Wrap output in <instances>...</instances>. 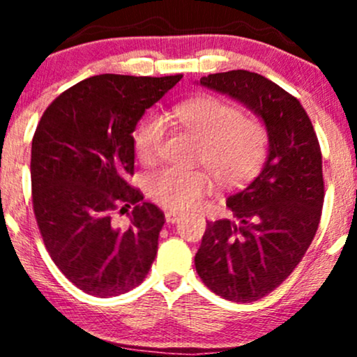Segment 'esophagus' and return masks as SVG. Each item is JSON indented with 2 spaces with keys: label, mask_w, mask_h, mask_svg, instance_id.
Instances as JSON below:
<instances>
[{
  "label": "esophagus",
  "mask_w": 357,
  "mask_h": 357,
  "mask_svg": "<svg viewBox=\"0 0 357 357\" xmlns=\"http://www.w3.org/2000/svg\"><path fill=\"white\" fill-rule=\"evenodd\" d=\"M166 221L167 223H176V221H179V218H181L183 215H179L178 211H166Z\"/></svg>",
  "instance_id": "obj_1"
}]
</instances>
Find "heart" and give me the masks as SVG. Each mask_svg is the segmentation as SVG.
I'll return each mask as SVG.
<instances>
[{
	"mask_svg": "<svg viewBox=\"0 0 357 357\" xmlns=\"http://www.w3.org/2000/svg\"><path fill=\"white\" fill-rule=\"evenodd\" d=\"M173 117L202 142V159L218 181L231 186L241 184L264 166L267 130L255 119L243 117L240 109L215 97H203L176 107ZM165 130V121L158 116L146 117L139 124L134 132V149L141 161L149 162L158 155ZM210 186L206 171L176 166L162 167L147 178L149 195L171 210H186L198 204Z\"/></svg>",
	"mask_w": 357,
	"mask_h": 357,
	"instance_id": "obj_1",
	"label": "heart"
}]
</instances>
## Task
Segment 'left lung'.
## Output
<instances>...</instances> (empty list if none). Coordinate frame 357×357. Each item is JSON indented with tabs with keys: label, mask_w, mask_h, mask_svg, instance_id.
I'll use <instances>...</instances> for the list:
<instances>
[{
	"label": "left lung",
	"mask_w": 357,
	"mask_h": 357,
	"mask_svg": "<svg viewBox=\"0 0 357 357\" xmlns=\"http://www.w3.org/2000/svg\"><path fill=\"white\" fill-rule=\"evenodd\" d=\"M198 84L243 104L267 130L261 171L228 196L233 220L208 221L195 257L216 296L253 302L277 289L312 243L324 203L321 147L301 102L272 80L231 70Z\"/></svg>",
	"instance_id": "8db88e82"
}]
</instances>
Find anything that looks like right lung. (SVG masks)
I'll return each mask as SVG.
<instances>
[{
    "label": "right lung",
    "mask_w": 357,
    "mask_h": 357,
    "mask_svg": "<svg viewBox=\"0 0 357 357\" xmlns=\"http://www.w3.org/2000/svg\"><path fill=\"white\" fill-rule=\"evenodd\" d=\"M181 75L102 73L48 105L31 142L33 210L52 260L73 285L100 298L144 280L165 215L126 183L134 174V137L144 112ZM134 204L127 231L109 213Z\"/></svg>",
    "instance_id": "right-lung-1"
}]
</instances>
